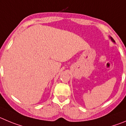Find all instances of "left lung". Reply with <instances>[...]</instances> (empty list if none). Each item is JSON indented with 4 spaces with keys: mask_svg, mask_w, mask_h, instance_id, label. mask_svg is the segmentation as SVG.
Returning a JSON list of instances; mask_svg holds the SVG:
<instances>
[{
    "mask_svg": "<svg viewBox=\"0 0 126 126\" xmlns=\"http://www.w3.org/2000/svg\"><path fill=\"white\" fill-rule=\"evenodd\" d=\"M110 39H111V40L112 41V42H114V43H115V41L114 40V39H113V38H112V37H110Z\"/></svg>",
    "mask_w": 126,
    "mask_h": 126,
    "instance_id": "obj_1",
    "label": "left lung"
}]
</instances>
